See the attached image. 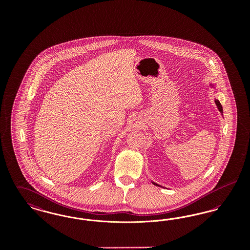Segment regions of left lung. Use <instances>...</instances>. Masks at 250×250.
I'll list each match as a JSON object with an SVG mask.
<instances>
[{
	"instance_id": "1",
	"label": "left lung",
	"mask_w": 250,
	"mask_h": 250,
	"mask_svg": "<svg viewBox=\"0 0 250 250\" xmlns=\"http://www.w3.org/2000/svg\"><path fill=\"white\" fill-rule=\"evenodd\" d=\"M210 86H211V88H213L214 89V95H216V93H217V90H216V88H215V86H214V84H210ZM214 103H215V105H216V107H217V109L219 110V112H220V114H221V116H223V108H222V106H221V104H220V102H219V100L217 99V98H214ZM152 182V184L153 185H155L156 187H160V188H163L162 186H160V185H158V184H156L155 182H153V181H151Z\"/></svg>"
}]
</instances>
